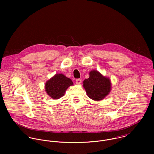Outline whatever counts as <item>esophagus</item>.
<instances>
[{
  "mask_svg": "<svg viewBox=\"0 0 154 154\" xmlns=\"http://www.w3.org/2000/svg\"><path fill=\"white\" fill-rule=\"evenodd\" d=\"M76 82L77 84H80L81 82V79H77L76 80Z\"/></svg>",
  "mask_w": 154,
  "mask_h": 154,
  "instance_id": "1",
  "label": "esophagus"
}]
</instances>
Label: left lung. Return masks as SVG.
Listing matches in <instances>:
<instances>
[{
  "label": "left lung",
  "instance_id": "obj_1",
  "mask_svg": "<svg viewBox=\"0 0 154 154\" xmlns=\"http://www.w3.org/2000/svg\"><path fill=\"white\" fill-rule=\"evenodd\" d=\"M89 77L83 82V87L91 99L95 101L103 100L109 93L111 88L109 78L104 76L98 71L92 70Z\"/></svg>",
  "mask_w": 154,
  "mask_h": 154
}]
</instances>
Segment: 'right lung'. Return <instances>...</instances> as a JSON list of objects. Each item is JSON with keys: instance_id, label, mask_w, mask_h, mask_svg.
<instances>
[{"instance_id": "1", "label": "right lung", "mask_w": 154, "mask_h": 154, "mask_svg": "<svg viewBox=\"0 0 154 154\" xmlns=\"http://www.w3.org/2000/svg\"><path fill=\"white\" fill-rule=\"evenodd\" d=\"M73 84L70 79L63 74L57 73L46 82L45 90L51 98L56 100L62 97L66 89Z\"/></svg>"}]
</instances>
